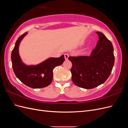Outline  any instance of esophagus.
<instances>
[{
    "instance_id": "1",
    "label": "esophagus",
    "mask_w": 128,
    "mask_h": 128,
    "mask_svg": "<svg viewBox=\"0 0 128 128\" xmlns=\"http://www.w3.org/2000/svg\"><path fill=\"white\" fill-rule=\"evenodd\" d=\"M64 58L66 60H67L68 59V57H69V54H64Z\"/></svg>"
}]
</instances>
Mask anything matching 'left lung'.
Returning a JSON list of instances; mask_svg holds the SVG:
<instances>
[{
	"instance_id": "1",
	"label": "left lung",
	"mask_w": 128,
	"mask_h": 128,
	"mask_svg": "<svg viewBox=\"0 0 128 128\" xmlns=\"http://www.w3.org/2000/svg\"><path fill=\"white\" fill-rule=\"evenodd\" d=\"M99 40L88 56H69L72 63V78L76 86L90 89L104 83L109 77L114 64V48L111 42L100 32Z\"/></svg>"
}]
</instances>
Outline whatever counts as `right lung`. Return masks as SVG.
<instances>
[{
    "label": "right lung",
    "mask_w": 128,
    "mask_h": 128,
    "mask_svg": "<svg viewBox=\"0 0 128 128\" xmlns=\"http://www.w3.org/2000/svg\"><path fill=\"white\" fill-rule=\"evenodd\" d=\"M27 32L24 33L17 40L12 52L11 60L15 75L26 86L34 88H45L51 83L53 70L62 64L65 60L64 56L59 58H51L36 66L25 65L22 62L18 54L20 42Z\"/></svg>",
    "instance_id": "obj_1"
}]
</instances>
